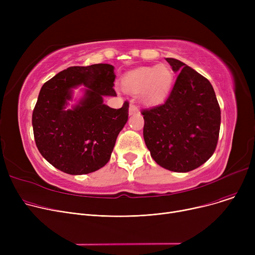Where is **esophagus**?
<instances>
[{"label":"esophagus","instance_id":"esophagus-1","mask_svg":"<svg viewBox=\"0 0 255 255\" xmlns=\"http://www.w3.org/2000/svg\"><path fill=\"white\" fill-rule=\"evenodd\" d=\"M138 113H139V111L137 110V107L135 105L131 104L130 105V109H129V114L130 115H135V114H138Z\"/></svg>","mask_w":255,"mask_h":255}]
</instances>
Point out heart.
I'll return each instance as SVG.
<instances>
[{
	"label": "heart",
	"mask_w": 255,
	"mask_h": 255,
	"mask_svg": "<svg viewBox=\"0 0 255 255\" xmlns=\"http://www.w3.org/2000/svg\"><path fill=\"white\" fill-rule=\"evenodd\" d=\"M173 74L167 65L139 67L123 78V88L129 93L139 94L146 105H155L165 99L172 85Z\"/></svg>",
	"instance_id": "b5f03b06"
}]
</instances>
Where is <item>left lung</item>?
<instances>
[{
    "instance_id": "1",
    "label": "left lung",
    "mask_w": 255,
    "mask_h": 255,
    "mask_svg": "<svg viewBox=\"0 0 255 255\" xmlns=\"http://www.w3.org/2000/svg\"><path fill=\"white\" fill-rule=\"evenodd\" d=\"M179 75L161 105L143 110V138L156 163L187 172L207 162L217 146L221 112L209 80L183 62L166 58Z\"/></svg>"
}]
</instances>
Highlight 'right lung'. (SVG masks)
<instances>
[{
    "instance_id": "obj_1",
    "label": "right lung",
    "mask_w": 255,
    "mask_h": 255,
    "mask_svg": "<svg viewBox=\"0 0 255 255\" xmlns=\"http://www.w3.org/2000/svg\"><path fill=\"white\" fill-rule=\"evenodd\" d=\"M114 69L110 64L73 66L42 86L32 124L37 148L52 166L69 175H86L110 161L129 109L127 101L119 110L103 104L104 96H117ZM82 84L84 97L66 110L73 89Z\"/></svg>"
}]
</instances>
